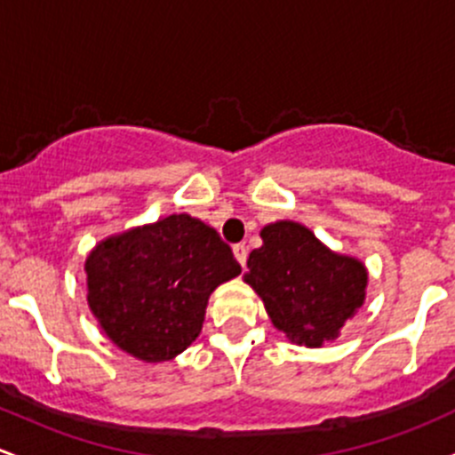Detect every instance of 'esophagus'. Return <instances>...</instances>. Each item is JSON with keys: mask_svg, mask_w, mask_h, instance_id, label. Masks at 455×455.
Wrapping results in <instances>:
<instances>
[{"mask_svg": "<svg viewBox=\"0 0 455 455\" xmlns=\"http://www.w3.org/2000/svg\"><path fill=\"white\" fill-rule=\"evenodd\" d=\"M232 251H234V256H236V260L241 262V267H245V262H247V247L243 245V243H238V245L232 247Z\"/></svg>", "mask_w": 455, "mask_h": 455, "instance_id": "1", "label": "esophagus"}]
</instances>
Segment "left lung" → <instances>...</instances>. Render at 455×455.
I'll use <instances>...</instances> for the list:
<instances>
[{
	"instance_id": "left-lung-1",
	"label": "left lung",
	"mask_w": 455,
	"mask_h": 455,
	"mask_svg": "<svg viewBox=\"0 0 455 455\" xmlns=\"http://www.w3.org/2000/svg\"><path fill=\"white\" fill-rule=\"evenodd\" d=\"M260 238L243 280L259 293L271 324L308 348L337 339L366 299V265L332 251L307 226L289 219L267 223Z\"/></svg>"
}]
</instances>
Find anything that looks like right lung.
I'll return each instance as SVG.
<instances>
[{"instance_id": "add662e5", "label": "right lung", "mask_w": 455, "mask_h": 455, "mask_svg": "<svg viewBox=\"0 0 455 455\" xmlns=\"http://www.w3.org/2000/svg\"><path fill=\"white\" fill-rule=\"evenodd\" d=\"M87 304L131 357L171 362L199 337L210 293L241 265L217 229L190 214L111 234L85 259Z\"/></svg>"}]
</instances>
